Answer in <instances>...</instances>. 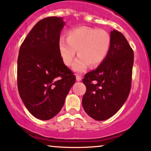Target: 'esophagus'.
Segmentation results:
<instances>
[{
    "instance_id": "1",
    "label": "esophagus",
    "mask_w": 151,
    "mask_h": 151,
    "mask_svg": "<svg viewBox=\"0 0 151 151\" xmlns=\"http://www.w3.org/2000/svg\"><path fill=\"white\" fill-rule=\"evenodd\" d=\"M76 79H77V81L79 82V81L82 80V77H81L80 75H79V74H77V76H76Z\"/></svg>"
}]
</instances>
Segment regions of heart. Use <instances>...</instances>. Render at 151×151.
<instances>
[{"label": "heart", "mask_w": 151, "mask_h": 151, "mask_svg": "<svg viewBox=\"0 0 151 151\" xmlns=\"http://www.w3.org/2000/svg\"><path fill=\"white\" fill-rule=\"evenodd\" d=\"M111 45V36L105 30L79 26L69 30L67 39L61 36L59 40V51L63 62L72 65L77 54L79 57L73 65L77 72H82L88 68L96 67L107 57Z\"/></svg>", "instance_id": "b5f03b06"}]
</instances>
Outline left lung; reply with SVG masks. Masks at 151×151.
Instances as JSON below:
<instances>
[{"instance_id":"1","label":"left lung","mask_w":151,"mask_h":151,"mask_svg":"<svg viewBox=\"0 0 151 151\" xmlns=\"http://www.w3.org/2000/svg\"><path fill=\"white\" fill-rule=\"evenodd\" d=\"M111 45L107 57L95 70L84 75V110L89 116L102 121L110 118L126 101L132 83L134 54L122 33H110Z\"/></svg>"}]
</instances>
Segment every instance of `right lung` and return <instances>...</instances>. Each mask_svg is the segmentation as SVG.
Listing matches in <instances>:
<instances>
[{
	"label": "right lung",
	"mask_w": 151,
	"mask_h": 151,
	"mask_svg": "<svg viewBox=\"0 0 151 151\" xmlns=\"http://www.w3.org/2000/svg\"><path fill=\"white\" fill-rule=\"evenodd\" d=\"M62 18L47 17L33 27L20 47L18 89L28 110L47 120L62 110L66 96L76 80L63 62L59 51Z\"/></svg>",
	"instance_id": "add662e5"
}]
</instances>
